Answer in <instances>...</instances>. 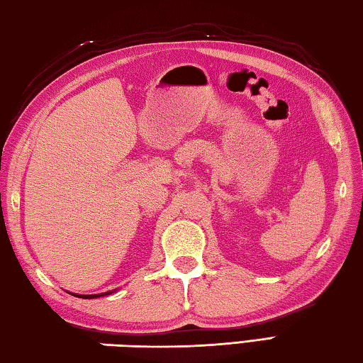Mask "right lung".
Here are the masks:
<instances>
[{
    "label": "right lung",
    "instance_id": "obj_1",
    "mask_svg": "<svg viewBox=\"0 0 363 363\" xmlns=\"http://www.w3.org/2000/svg\"><path fill=\"white\" fill-rule=\"evenodd\" d=\"M108 294H112V292H107L106 296H108ZM101 296H104V294H96V296H75V297H82V298H96V297H101Z\"/></svg>",
    "mask_w": 363,
    "mask_h": 363
}]
</instances>
